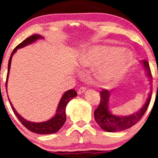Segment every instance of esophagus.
<instances>
[{"instance_id": "34e87169", "label": "esophagus", "mask_w": 158, "mask_h": 158, "mask_svg": "<svg viewBox=\"0 0 158 158\" xmlns=\"http://www.w3.org/2000/svg\"><path fill=\"white\" fill-rule=\"evenodd\" d=\"M85 90H86V88H85V87L80 88V89L78 90V91H77V94H78V95H81V94H83V92H85Z\"/></svg>"}]
</instances>
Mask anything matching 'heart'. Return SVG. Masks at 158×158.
<instances>
[{
    "label": "heart",
    "instance_id": "1",
    "mask_svg": "<svg viewBox=\"0 0 158 158\" xmlns=\"http://www.w3.org/2000/svg\"><path fill=\"white\" fill-rule=\"evenodd\" d=\"M133 53L127 49L96 46L82 54L79 65L84 68H96L95 77L103 85H113L124 76L132 63Z\"/></svg>",
    "mask_w": 158,
    "mask_h": 158
}]
</instances>
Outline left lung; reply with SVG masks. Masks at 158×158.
<instances>
[{
    "label": "left lung",
    "instance_id": "left-lung-1",
    "mask_svg": "<svg viewBox=\"0 0 158 158\" xmlns=\"http://www.w3.org/2000/svg\"><path fill=\"white\" fill-rule=\"evenodd\" d=\"M142 64L146 72V75L148 77L150 84L152 81V77L148 62L147 60H142ZM111 93L106 89L101 90L100 92L101 101L98 107L94 111V118L97 124L101 129L108 132H115L125 130L134 126L141 119V118L148 109L149 103L152 98V86L150 92L149 93L147 101L139 110L137 112L128 116H116L110 111L109 107V97Z\"/></svg>",
    "mask_w": 158,
    "mask_h": 158
}]
</instances>
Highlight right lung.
Listing matches in <instances>:
<instances>
[{
    "label": "right lung",
    "mask_w": 158,
    "mask_h": 158,
    "mask_svg": "<svg viewBox=\"0 0 158 158\" xmlns=\"http://www.w3.org/2000/svg\"><path fill=\"white\" fill-rule=\"evenodd\" d=\"M40 39H44V37L42 36L39 35V34H34L31 35L29 37L26 39L24 41H23L21 44H19L16 48L14 49L12 52L10 57L8 60V73H7V77H6V87L7 88V82L8 79V75H9L10 68V64H11V60L13 55H14L15 52L17 51V49L24 47L28 44H32L34 42H36L37 40H40ZM77 96V92L73 89H70L66 91L64 94L62 95L61 99H60L59 104H58L57 109L56 110L55 115L51 118L50 119L46 121V122H32L30 121H28L23 118L18 112L16 111L14 109V106L12 105L11 102H10V99L9 100L10 106L13 111H14L15 115L16 117L19 118L23 126L26 128L29 129V131H32V132L39 134V135H49V134H53L57 132L61 129V127L63 126L66 121V114H65V109L68 103L70 102V101Z\"/></svg>",
    "instance_id": "add662e5"
}]
</instances>
